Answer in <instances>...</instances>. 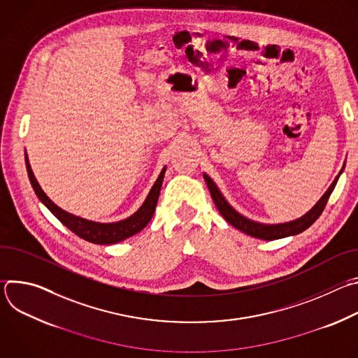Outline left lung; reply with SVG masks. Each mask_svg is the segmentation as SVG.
<instances>
[{
    "label": "left lung",
    "mask_w": 358,
    "mask_h": 358,
    "mask_svg": "<svg viewBox=\"0 0 358 358\" xmlns=\"http://www.w3.org/2000/svg\"><path fill=\"white\" fill-rule=\"evenodd\" d=\"M344 166H345V163L343 164V169L340 170V173L337 174V177L334 178L331 185L322 195V198L315 203L310 211H308L300 218H296V220L289 221V222H282V224H262V222L252 221V220L243 217L225 199V196L222 195V192L220 191V188L217 187V184L214 182V180L208 174L202 173V177L208 185V189L211 192V196L215 202V206H217L220 214L225 218L227 222H229L232 227H235L236 229L242 231L243 234H246L249 236L264 239V241H275V239H280V238L299 235L300 232L308 229L312 224H315V221L322 215V213L326 207V203H327V199H329L330 194L333 192V189H334V187L338 181V177L341 176V173L344 170Z\"/></svg>",
    "instance_id": "left-lung-1"
}]
</instances>
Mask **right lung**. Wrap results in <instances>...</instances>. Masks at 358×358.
<instances>
[{
  "label": "right lung",
  "instance_id": "add662e5",
  "mask_svg": "<svg viewBox=\"0 0 358 358\" xmlns=\"http://www.w3.org/2000/svg\"><path fill=\"white\" fill-rule=\"evenodd\" d=\"M25 164H27V171H28L31 185L43 206L50 213H52L66 228H69L73 234H76L79 238H82L87 242H92V243H97V245H112V243L122 242L145 228V225L150 222V220L152 218V214H155V211H156L162 184H163L164 174H166V167H163L156 182L152 184L144 202L141 203V207L133 215H130L122 221H116V222H96V221H90V220L73 215V214L62 210L43 192V189L41 188L39 182L36 181V178L32 173L27 151H25Z\"/></svg>",
  "mask_w": 358,
  "mask_h": 358
}]
</instances>
